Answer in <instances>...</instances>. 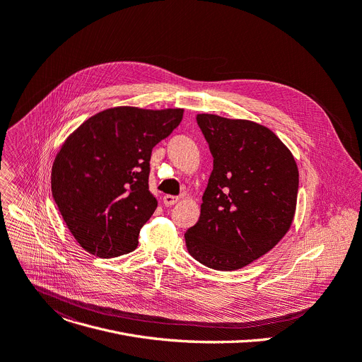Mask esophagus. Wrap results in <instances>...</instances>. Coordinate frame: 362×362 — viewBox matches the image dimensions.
I'll use <instances>...</instances> for the list:
<instances>
[{"mask_svg":"<svg viewBox=\"0 0 362 362\" xmlns=\"http://www.w3.org/2000/svg\"><path fill=\"white\" fill-rule=\"evenodd\" d=\"M177 202H179V198H177V196L164 194V198H163V204H164V206H172V205H175V204H177Z\"/></svg>","mask_w":362,"mask_h":362,"instance_id":"obj_1","label":"esophagus"}]
</instances>
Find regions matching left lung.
<instances>
[{"label": "left lung", "mask_w": 362, "mask_h": 362, "mask_svg": "<svg viewBox=\"0 0 362 362\" xmlns=\"http://www.w3.org/2000/svg\"><path fill=\"white\" fill-rule=\"evenodd\" d=\"M214 157L201 216L185 240L204 266L233 272L274 248L293 223L299 169L264 125L215 114L196 115Z\"/></svg>", "instance_id": "obj_1"}]
</instances>
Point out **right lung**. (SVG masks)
<instances>
[{"instance_id":"add662e5","label":"right lung","mask_w":362,"mask_h":362,"mask_svg":"<svg viewBox=\"0 0 362 362\" xmlns=\"http://www.w3.org/2000/svg\"><path fill=\"white\" fill-rule=\"evenodd\" d=\"M182 108L114 107L88 118L57 151L52 193L71 234L88 252L134 251L157 208L148 190L153 147L180 124Z\"/></svg>"}]
</instances>
